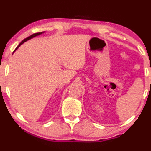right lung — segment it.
Listing matches in <instances>:
<instances>
[{"label":"right lung","instance_id":"obj_1","mask_svg":"<svg viewBox=\"0 0 151 151\" xmlns=\"http://www.w3.org/2000/svg\"><path fill=\"white\" fill-rule=\"evenodd\" d=\"M42 33H43V32H39V33H35V34H32V35H31L30 36H29V37H27V38H26V39H24V40H23V41H22V42H21L20 43H19V45H18V46H17V48H16V49H15V50H14V51H15V50H17V49L18 48H19V46H21V45H22V43H24V42H25V41H28V40H29V39H32V38L35 37V36H39V35H40V34H42Z\"/></svg>","mask_w":151,"mask_h":151}]
</instances>
